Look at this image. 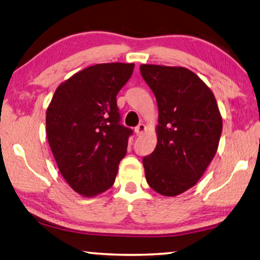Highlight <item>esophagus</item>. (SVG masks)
Listing matches in <instances>:
<instances>
[{"label":"esophagus","mask_w":260,"mask_h":260,"mask_svg":"<svg viewBox=\"0 0 260 260\" xmlns=\"http://www.w3.org/2000/svg\"><path fill=\"white\" fill-rule=\"evenodd\" d=\"M145 130H146V126H145V124H143V123H139V124L135 127V133L137 136L143 135Z\"/></svg>","instance_id":"1"}]
</instances>
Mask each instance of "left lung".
Instances as JSON below:
<instances>
[{"label": "left lung", "mask_w": 260, "mask_h": 260, "mask_svg": "<svg viewBox=\"0 0 260 260\" xmlns=\"http://www.w3.org/2000/svg\"><path fill=\"white\" fill-rule=\"evenodd\" d=\"M143 79L158 107L157 144L144 156L147 184L176 197L198 183L219 144L222 120L207 84L184 67L142 65Z\"/></svg>", "instance_id": "8db88e82"}]
</instances>
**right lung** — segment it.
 <instances>
[{
  "mask_svg": "<svg viewBox=\"0 0 260 260\" xmlns=\"http://www.w3.org/2000/svg\"><path fill=\"white\" fill-rule=\"evenodd\" d=\"M134 63H97L58 86L47 109V137L63 178L95 197L115 181L133 130L121 124L116 95Z\"/></svg>",
  "mask_w": 260,
  "mask_h": 260,
  "instance_id": "add662e5",
  "label": "right lung"
}]
</instances>
